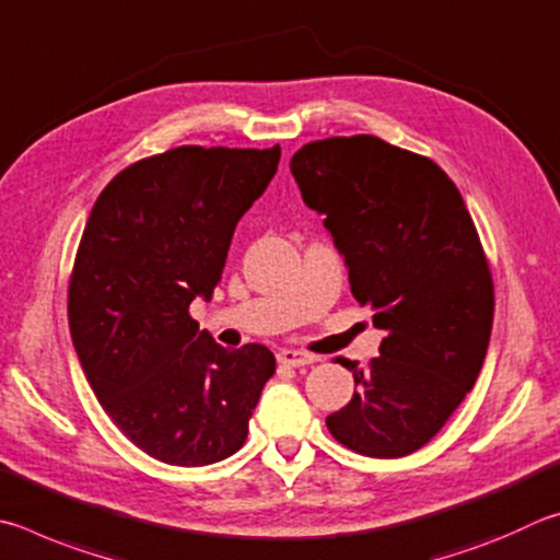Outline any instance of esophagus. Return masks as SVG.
Masks as SVG:
<instances>
[{"label": "esophagus", "mask_w": 560, "mask_h": 560, "mask_svg": "<svg viewBox=\"0 0 560 560\" xmlns=\"http://www.w3.org/2000/svg\"><path fill=\"white\" fill-rule=\"evenodd\" d=\"M278 361L280 364H285V366H295V369H300V366H310V364H317L319 361V357H315V354H310V351H298V349H282L280 354H278Z\"/></svg>", "instance_id": "34e87169"}]
</instances>
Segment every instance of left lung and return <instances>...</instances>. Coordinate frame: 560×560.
<instances>
[{"mask_svg": "<svg viewBox=\"0 0 560 560\" xmlns=\"http://www.w3.org/2000/svg\"><path fill=\"white\" fill-rule=\"evenodd\" d=\"M290 172L386 335L366 369L337 359L359 390L327 418L329 433L359 455L406 457L440 433L485 364L494 282L472 215L433 160L374 135L307 142Z\"/></svg>", "mask_w": 560, "mask_h": 560, "instance_id": "8db88e82", "label": "left lung"}]
</instances>
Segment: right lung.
Segmentation results:
<instances>
[{"mask_svg": "<svg viewBox=\"0 0 560 560\" xmlns=\"http://www.w3.org/2000/svg\"><path fill=\"white\" fill-rule=\"evenodd\" d=\"M278 162V144L174 147L125 166L88 215L68 280L75 354L113 423L166 465L238 453L275 374L268 347L223 349L189 305L221 282L235 223Z\"/></svg>", "mask_w": 560, "mask_h": 560, "instance_id": "obj_1", "label": "right lung"}]
</instances>
